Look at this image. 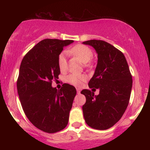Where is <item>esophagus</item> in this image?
<instances>
[{
    "mask_svg": "<svg viewBox=\"0 0 150 150\" xmlns=\"http://www.w3.org/2000/svg\"><path fill=\"white\" fill-rule=\"evenodd\" d=\"M76 89H77V92L78 93V94H80V91H81V89H80V88H77Z\"/></svg>",
    "mask_w": 150,
    "mask_h": 150,
    "instance_id": "1",
    "label": "esophagus"
}]
</instances>
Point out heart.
I'll return each mask as SVG.
<instances>
[{"instance_id": "b5f03b06", "label": "heart", "mask_w": 150, "mask_h": 150, "mask_svg": "<svg viewBox=\"0 0 150 150\" xmlns=\"http://www.w3.org/2000/svg\"><path fill=\"white\" fill-rule=\"evenodd\" d=\"M68 52L76 56L84 63H88L93 57V52L91 49H89L88 46L82 45V44L75 45ZM58 67L61 70H64L66 68L67 62L65 52H62L59 54L58 58ZM86 79H87V77L85 75L72 73L67 76L66 81L68 83L73 85L80 86L82 82L86 80Z\"/></svg>"}]
</instances>
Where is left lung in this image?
Wrapping results in <instances>:
<instances>
[{
	"label": "left lung",
	"instance_id": "left-lung-1",
	"mask_svg": "<svg viewBox=\"0 0 150 150\" xmlns=\"http://www.w3.org/2000/svg\"><path fill=\"white\" fill-rule=\"evenodd\" d=\"M84 44L92 46L97 53L98 61L89 88L99 89L94 96L89 89L81 94L86 97L82 106L87 125L97 130L113 126L126 110L131 93L132 79L125 56L114 46L102 40H89Z\"/></svg>",
	"mask_w": 150,
	"mask_h": 150
}]
</instances>
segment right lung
<instances>
[{"label": "right lung", "instance_id": "right-lung-1", "mask_svg": "<svg viewBox=\"0 0 150 150\" xmlns=\"http://www.w3.org/2000/svg\"><path fill=\"white\" fill-rule=\"evenodd\" d=\"M73 42L44 39L24 56L20 67L17 88L24 112L34 126L49 133L66 127L76 95V89L69 84L59 90L51 86L61 73L58 56Z\"/></svg>", "mask_w": 150, "mask_h": 150}]
</instances>
